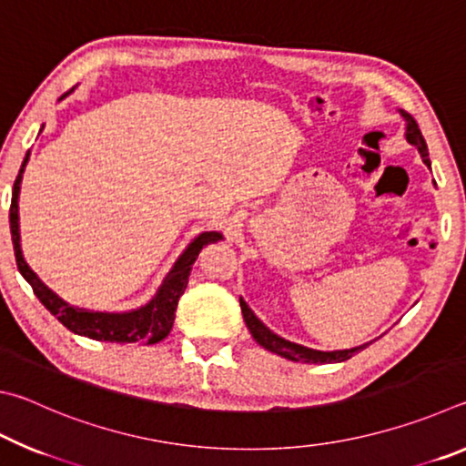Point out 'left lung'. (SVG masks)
I'll return each instance as SVG.
<instances>
[{
  "label": "left lung",
  "mask_w": 466,
  "mask_h": 466,
  "mask_svg": "<svg viewBox=\"0 0 466 466\" xmlns=\"http://www.w3.org/2000/svg\"><path fill=\"white\" fill-rule=\"evenodd\" d=\"M400 116H403L405 123H407V131H405V137L409 144L413 147H417V152H420L421 160L425 162V167H431L430 162V152H428V144H425V139L421 136L420 127H417L415 119L405 110H399ZM240 309H242V317L244 322H247V327L250 330V335L255 341L265 347L267 351L271 353H278V356L291 360V361H302V364H339V361H345L350 360L351 356H356L358 351L366 350V347L372 343H364L360 347H351V350H337V351H320V350H312V347H306V345H299L294 341H288V339L279 337L278 333H273V330L265 325V322L257 317L255 312L248 309V304L244 302L240 298Z\"/></svg>",
  "instance_id": "obj_1"
}]
</instances>
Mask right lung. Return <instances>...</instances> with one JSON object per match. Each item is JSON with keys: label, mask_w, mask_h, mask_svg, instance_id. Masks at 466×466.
<instances>
[{"label": "right lung", "mask_w": 466, "mask_h": 466, "mask_svg": "<svg viewBox=\"0 0 466 466\" xmlns=\"http://www.w3.org/2000/svg\"><path fill=\"white\" fill-rule=\"evenodd\" d=\"M43 131V129H41ZM30 152L25 156L18 177L14 180L12 188V205H10V232L14 242V255L18 263V271L22 273L30 286H33L36 298L41 299L43 306L57 319L63 327H67L72 333L96 339V341H110V343H157L164 337H168L172 322H175V312L178 298L188 283L193 263L199 257V252L208 244L224 240L222 232H201L199 236L188 242V247L180 252V257L172 265V269L162 279L160 288L156 289L149 302L133 310L125 312H106V310H90L82 306H74L63 299L61 296L45 286V281L30 269V265L25 261L20 247V216H18V199H20V183L25 168L28 164Z\"/></svg>", "instance_id": "right-lung-1"}]
</instances>
